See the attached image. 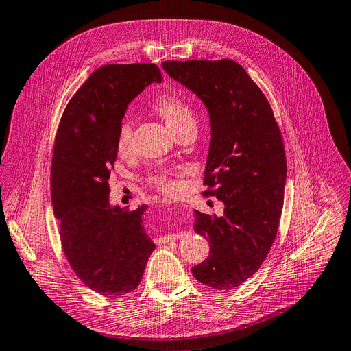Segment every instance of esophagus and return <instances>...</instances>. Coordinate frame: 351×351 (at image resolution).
<instances>
[{
  "label": "esophagus",
  "mask_w": 351,
  "mask_h": 351,
  "mask_svg": "<svg viewBox=\"0 0 351 351\" xmlns=\"http://www.w3.org/2000/svg\"><path fill=\"white\" fill-rule=\"evenodd\" d=\"M176 237H178V234H170V236L165 237V239H163V241H169V240H173V239H176Z\"/></svg>",
  "instance_id": "esophagus-1"
}]
</instances>
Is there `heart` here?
Here are the masks:
<instances>
[{
  "mask_svg": "<svg viewBox=\"0 0 351 351\" xmlns=\"http://www.w3.org/2000/svg\"><path fill=\"white\" fill-rule=\"evenodd\" d=\"M154 110L165 123L169 125L175 134L182 133L185 130L195 129V114L193 106L185 99L176 95H160L151 104ZM117 152L121 157H128L133 151V125L129 120H123L117 129L115 138ZM148 184L165 195H175L181 191L182 184L179 181L178 172L161 169L148 176Z\"/></svg>",
  "mask_w": 351,
  "mask_h": 351,
  "instance_id": "heart-1",
  "label": "heart"
}]
</instances>
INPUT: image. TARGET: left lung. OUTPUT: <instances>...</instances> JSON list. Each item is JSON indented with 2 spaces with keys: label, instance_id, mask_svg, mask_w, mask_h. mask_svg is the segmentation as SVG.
I'll return each mask as SVG.
<instances>
[{
  "label": "left lung",
  "instance_id": "8db88e82",
  "mask_svg": "<svg viewBox=\"0 0 351 351\" xmlns=\"http://www.w3.org/2000/svg\"><path fill=\"white\" fill-rule=\"evenodd\" d=\"M163 68L208 106L203 194L226 204L219 218L195 210L194 230L210 241V254L193 276L215 289H234L258 271L277 236L286 181L282 133L265 95L237 62L166 60Z\"/></svg>",
  "mask_w": 351,
  "mask_h": 351
}]
</instances>
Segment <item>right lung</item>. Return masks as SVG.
Masks as SVG:
<instances>
[{
    "mask_svg": "<svg viewBox=\"0 0 351 351\" xmlns=\"http://www.w3.org/2000/svg\"><path fill=\"white\" fill-rule=\"evenodd\" d=\"M154 64H111L93 71L68 102L51 157V203L64 254L77 277L105 296L139 286L156 249L136 210L110 206L117 129L132 99L161 83Z\"/></svg>",
    "mask_w": 351,
    "mask_h": 351,
    "instance_id": "right-lung-1",
    "label": "right lung"
}]
</instances>
